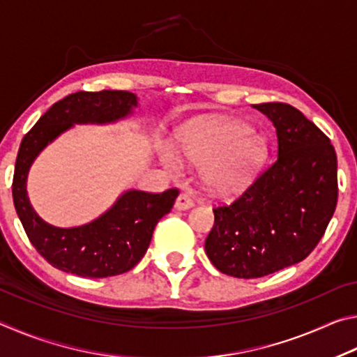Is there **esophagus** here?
<instances>
[{
    "instance_id": "1",
    "label": "esophagus",
    "mask_w": 357,
    "mask_h": 357,
    "mask_svg": "<svg viewBox=\"0 0 357 357\" xmlns=\"http://www.w3.org/2000/svg\"><path fill=\"white\" fill-rule=\"evenodd\" d=\"M193 198L189 195V193H181V195L176 198V203H174V208L178 211H185V209H190L193 206Z\"/></svg>"
}]
</instances>
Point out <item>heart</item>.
I'll return each mask as SVG.
<instances>
[{
    "label": "heart",
    "instance_id": "b5f03b06",
    "mask_svg": "<svg viewBox=\"0 0 357 357\" xmlns=\"http://www.w3.org/2000/svg\"><path fill=\"white\" fill-rule=\"evenodd\" d=\"M266 143L243 121L214 116L195 121L178 134V151L160 148L168 170L181 173L184 160L202 165L200 176L206 189L217 195L239 192L250 183L266 160Z\"/></svg>",
    "mask_w": 357,
    "mask_h": 357
}]
</instances>
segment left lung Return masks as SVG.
Here are the masks:
<instances>
[{"label":"left lung","mask_w":357,"mask_h":357,"mask_svg":"<svg viewBox=\"0 0 357 357\" xmlns=\"http://www.w3.org/2000/svg\"><path fill=\"white\" fill-rule=\"evenodd\" d=\"M273 123L277 157L229 206L214 209L204 249L220 273L257 279L299 263L315 249L337 204V155L298 108L253 105Z\"/></svg>","instance_id":"left-lung-1"}]
</instances>
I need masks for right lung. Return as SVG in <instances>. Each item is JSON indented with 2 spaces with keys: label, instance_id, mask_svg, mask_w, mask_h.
<instances>
[{
  "label": "right lung",
  "instance_id": "1",
  "mask_svg": "<svg viewBox=\"0 0 357 357\" xmlns=\"http://www.w3.org/2000/svg\"><path fill=\"white\" fill-rule=\"evenodd\" d=\"M137 107L138 98L129 91H78L53 104L23 137L12 181L14 206L34 249L53 268L89 279L128 273L146 253L157 222L172 211L178 189H129L98 219L61 228L39 217L28 198L29 168L48 144L75 124H113L132 116Z\"/></svg>",
  "mask_w": 357,
  "mask_h": 357
}]
</instances>
